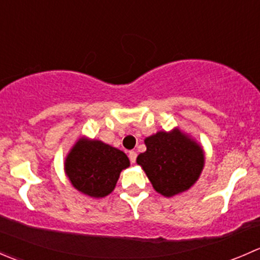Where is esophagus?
Listing matches in <instances>:
<instances>
[{"label": "esophagus", "mask_w": 260, "mask_h": 260, "mask_svg": "<svg viewBox=\"0 0 260 260\" xmlns=\"http://www.w3.org/2000/svg\"><path fill=\"white\" fill-rule=\"evenodd\" d=\"M128 157H129L131 162H132V164H135L136 158H137V153H136L135 151H129L128 152Z\"/></svg>", "instance_id": "1"}]
</instances>
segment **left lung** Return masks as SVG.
<instances>
[{
  "label": "left lung",
  "mask_w": 260,
  "mask_h": 260,
  "mask_svg": "<svg viewBox=\"0 0 260 260\" xmlns=\"http://www.w3.org/2000/svg\"><path fill=\"white\" fill-rule=\"evenodd\" d=\"M145 145L137 164L157 192L172 198L195 185L205 165V152L191 136L180 128L159 131L147 137Z\"/></svg>",
  "instance_id": "obj_1"
}]
</instances>
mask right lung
I'll use <instances>...</instances> for the list:
<instances>
[{"mask_svg": "<svg viewBox=\"0 0 260 260\" xmlns=\"http://www.w3.org/2000/svg\"><path fill=\"white\" fill-rule=\"evenodd\" d=\"M129 167L120 149L99 140L81 137L68 153L64 170L72 185L84 195L101 199L114 190L119 175Z\"/></svg>", "mask_w": 260, "mask_h": 260, "instance_id": "add662e5", "label": "right lung"}]
</instances>
